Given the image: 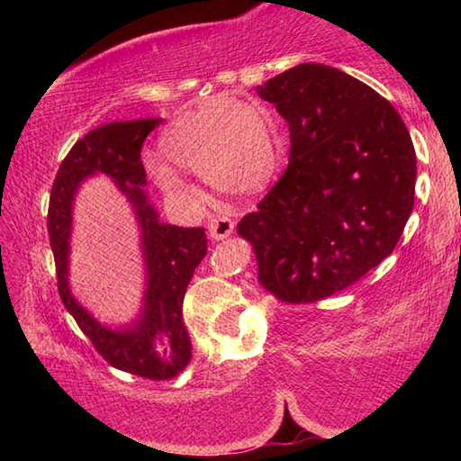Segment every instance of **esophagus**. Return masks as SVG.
Masks as SVG:
<instances>
[{
    "mask_svg": "<svg viewBox=\"0 0 461 461\" xmlns=\"http://www.w3.org/2000/svg\"><path fill=\"white\" fill-rule=\"evenodd\" d=\"M231 231H233V221L230 220V217L215 215L213 220L209 221V236H212V240H215V241L225 240Z\"/></svg>",
    "mask_w": 461,
    "mask_h": 461,
    "instance_id": "esophagus-1",
    "label": "esophagus"
}]
</instances>
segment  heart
Segmentation results:
<instances>
[{
	"instance_id": "heart-1",
	"label": "heart",
	"mask_w": 461,
	"mask_h": 461,
	"mask_svg": "<svg viewBox=\"0 0 461 461\" xmlns=\"http://www.w3.org/2000/svg\"><path fill=\"white\" fill-rule=\"evenodd\" d=\"M162 158H148L156 185L183 207H197L201 191L175 169L201 173L217 189L256 193L278 165V144L270 113L256 101L213 97L185 112L162 130Z\"/></svg>"
}]
</instances>
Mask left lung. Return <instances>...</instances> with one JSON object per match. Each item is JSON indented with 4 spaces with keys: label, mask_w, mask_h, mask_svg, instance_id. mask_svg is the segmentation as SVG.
I'll return each mask as SVG.
<instances>
[{
    "label": "left lung",
    "mask_w": 461,
    "mask_h": 461,
    "mask_svg": "<svg viewBox=\"0 0 461 461\" xmlns=\"http://www.w3.org/2000/svg\"><path fill=\"white\" fill-rule=\"evenodd\" d=\"M291 131L288 168L238 223L280 301L343 291L393 254L415 205L417 154L396 109L339 68L303 62L256 87Z\"/></svg>",
    "instance_id": "obj_1"
}]
</instances>
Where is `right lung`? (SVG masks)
Wrapping results in <instances>:
<instances>
[{"label": "right lung", "instance_id": "right-lung-1", "mask_svg": "<svg viewBox=\"0 0 461 461\" xmlns=\"http://www.w3.org/2000/svg\"><path fill=\"white\" fill-rule=\"evenodd\" d=\"M160 120L113 122L77 142L54 178L49 205V238L57 264L59 294L77 325L113 368L150 380H170L191 360V338L183 321V299L194 268L207 254L203 228L162 223L148 199L140 150ZM105 174L135 209L145 262V296L139 317L126 326H107L74 299L68 283L72 207L85 177Z\"/></svg>", "mask_w": 461, "mask_h": 461}]
</instances>
